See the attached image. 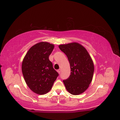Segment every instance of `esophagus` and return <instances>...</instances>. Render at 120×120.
I'll return each instance as SVG.
<instances>
[{"label": "esophagus", "instance_id": "34e87169", "mask_svg": "<svg viewBox=\"0 0 120 120\" xmlns=\"http://www.w3.org/2000/svg\"><path fill=\"white\" fill-rule=\"evenodd\" d=\"M57 72H59V74H60V72H61V70H60V69H59V70H57Z\"/></svg>", "mask_w": 120, "mask_h": 120}]
</instances>
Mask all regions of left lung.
<instances>
[{
	"label": "left lung",
	"instance_id": "1",
	"mask_svg": "<svg viewBox=\"0 0 120 120\" xmlns=\"http://www.w3.org/2000/svg\"><path fill=\"white\" fill-rule=\"evenodd\" d=\"M70 63L71 75L63 80L68 91L74 95L84 92L91 82L94 71L93 60L84 47L78 43L59 45Z\"/></svg>",
	"mask_w": 120,
	"mask_h": 120
}]
</instances>
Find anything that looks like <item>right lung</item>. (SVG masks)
I'll return each mask as SVG.
<instances>
[{
	"label": "right lung",
	"mask_w": 120,
	"mask_h": 120,
	"mask_svg": "<svg viewBox=\"0 0 120 120\" xmlns=\"http://www.w3.org/2000/svg\"><path fill=\"white\" fill-rule=\"evenodd\" d=\"M53 48V45L49 43H38L29 49L23 60L22 72L25 81L36 94L48 93L59 75L49 60Z\"/></svg>",
	"instance_id": "1"
}]
</instances>
